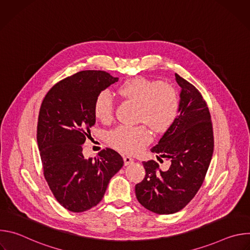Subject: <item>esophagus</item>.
Returning <instances> with one entry per match:
<instances>
[{"instance_id":"obj_1","label":"esophagus","mask_w":250,"mask_h":250,"mask_svg":"<svg viewBox=\"0 0 250 250\" xmlns=\"http://www.w3.org/2000/svg\"><path fill=\"white\" fill-rule=\"evenodd\" d=\"M124 162H125V165H129L131 163H133V158H131L130 156H125L124 157Z\"/></svg>"}]
</instances>
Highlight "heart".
I'll return each mask as SVG.
<instances>
[{"label":"heart","instance_id":"1","mask_svg":"<svg viewBox=\"0 0 250 250\" xmlns=\"http://www.w3.org/2000/svg\"><path fill=\"white\" fill-rule=\"evenodd\" d=\"M117 93L127 100L137 102L138 121L145 122L157 133L168 130L175 123L180 109V97L177 90L159 80L142 76L123 82ZM115 102L108 91H102L94 102V115L103 124L114 118ZM152 139L151 131L146 125L136 126L121 125L111 131L109 142L118 150L133 154L147 146Z\"/></svg>","mask_w":250,"mask_h":250}]
</instances>
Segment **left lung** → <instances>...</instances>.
<instances>
[{
	"label": "left lung",
	"mask_w": 250,
	"mask_h": 250,
	"mask_svg": "<svg viewBox=\"0 0 250 250\" xmlns=\"http://www.w3.org/2000/svg\"><path fill=\"white\" fill-rule=\"evenodd\" d=\"M181 87L180 109L175 123L165 131L151 152L170 161L162 171L154 160L144 163L146 177L135 185L138 202L146 208L170 215L181 210L201 188L213 152L210 115L201 93L178 74Z\"/></svg>",
	"instance_id": "obj_1"
}]
</instances>
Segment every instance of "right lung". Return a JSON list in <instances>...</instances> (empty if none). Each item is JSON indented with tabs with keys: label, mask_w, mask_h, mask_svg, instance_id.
Returning a JSON list of instances; mask_svg holds the SVG:
<instances>
[{
	"label": "right lung",
	"mask_w": 250,
	"mask_h": 250,
	"mask_svg": "<svg viewBox=\"0 0 250 250\" xmlns=\"http://www.w3.org/2000/svg\"><path fill=\"white\" fill-rule=\"evenodd\" d=\"M118 80L104 71H81L55 84L42 101L37 139L44 178L58 203L71 211L97 206L124 165L123 157L111 148L94 158L83 155L96 123L95 99Z\"/></svg>",
	"instance_id": "1"
}]
</instances>
